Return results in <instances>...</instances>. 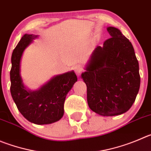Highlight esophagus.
Instances as JSON below:
<instances>
[{
    "label": "esophagus",
    "instance_id": "esophagus-1",
    "mask_svg": "<svg viewBox=\"0 0 151 151\" xmlns=\"http://www.w3.org/2000/svg\"><path fill=\"white\" fill-rule=\"evenodd\" d=\"M74 71H75L76 74L79 76L80 74H81V72L83 71L82 65L80 64L76 65H74Z\"/></svg>",
    "mask_w": 151,
    "mask_h": 151
}]
</instances>
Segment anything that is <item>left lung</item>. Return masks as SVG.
I'll use <instances>...</instances> for the list:
<instances>
[{
  "label": "left lung",
  "instance_id": "obj_1",
  "mask_svg": "<svg viewBox=\"0 0 151 151\" xmlns=\"http://www.w3.org/2000/svg\"><path fill=\"white\" fill-rule=\"evenodd\" d=\"M106 29L110 38L94 50L81 78L86 84L90 109L103 116H115L129 110L135 102L140 75L129 39L118 28Z\"/></svg>",
  "mask_w": 151,
  "mask_h": 151
}]
</instances>
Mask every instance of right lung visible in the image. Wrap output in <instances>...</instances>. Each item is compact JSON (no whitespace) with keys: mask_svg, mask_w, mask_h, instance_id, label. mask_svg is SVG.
I'll use <instances>...</instances> for the list:
<instances>
[{"mask_svg":"<svg viewBox=\"0 0 151 151\" xmlns=\"http://www.w3.org/2000/svg\"><path fill=\"white\" fill-rule=\"evenodd\" d=\"M37 37L24 34L12 52L10 91L17 108L27 120L36 124H49L63 116L66 95L77 77L74 71H71L54 76L36 90L27 88L21 75V60L25 49Z\"/></svg>","mask_w":151,"mask_h":151,"instance_id":"right-lung-1","label":"right lung"}]
</instances>
